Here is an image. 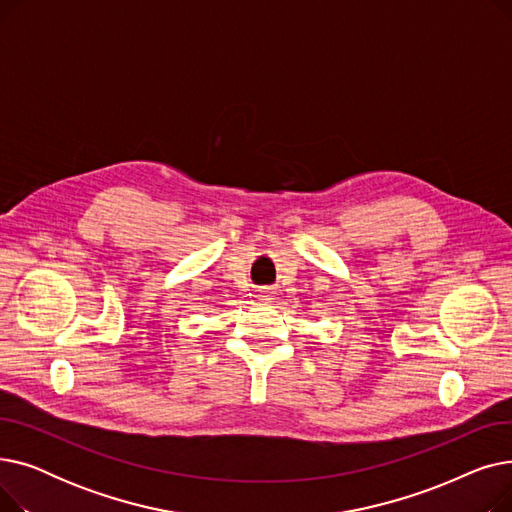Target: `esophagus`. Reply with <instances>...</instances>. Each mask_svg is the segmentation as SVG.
Masks as SVG:
<instances>
[{
    "instance_id": "obj_1",
    "label": "esophagus",
    "mask_w": 512,
    "mask_h": 512,
    "mask_svg": "<svg viewBox=\"0 0 512 512\" xmlns=\"http://www.w3.org/2000/svg\"><path fill=\"white\" fill-rule=\"evenodd\" d=\"M257 299H259L261 303H272V301H274V292H272L270 288H261V290L257 292Z\"/></svg>"
}]
</instances>
